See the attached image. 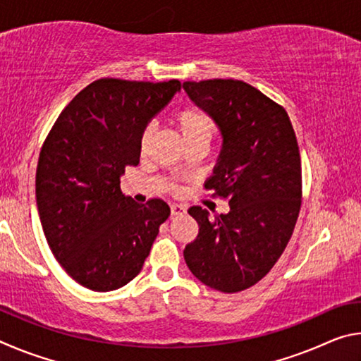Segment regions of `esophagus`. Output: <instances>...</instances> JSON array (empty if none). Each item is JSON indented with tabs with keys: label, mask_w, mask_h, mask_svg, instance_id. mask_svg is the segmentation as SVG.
<instances>
[{
	"label": "esophagus",
	"mask_w": 361,
	"mask_h": 361,
	"mask_svg": "<svg viewBox=\"0 0 361 361\" xmlns=\"http://www.w3.org/2000/svg\"><path fill=\"white\" fill-rule=\"evenodd\" d=\"M186 212V207L181 205V204H172L170 205V215L176 216V215H183V213Z\"/></svg>",
	"instance_id": "34e87169"
}]
</instances>
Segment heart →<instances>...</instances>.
Returning <instances> with one entry per match:
<instances>
[{"label":"heart","mask_w":361,"mask_h":361,"mask_svg":"<svg viewBox=\"0 0 361 361\" xmlns=\"http://www.w3.org/2000/svg\"><path fill=\"white\" fill-rule=\"evenodd\" d=\"M173 126L178 129L180 135L185 140V143H207L209 145L213 137L216 135L218 126L215 119L199 106H185L175 111L172 116ZM152 135L151 127H146L140 138V149L145 151Z\"/></svg>","instance_id":"b5f03b06"}]
</instances>
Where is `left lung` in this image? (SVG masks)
<instances>
[{"mask_svg":"<svg viewBox=\"0 0 361 361\" xmlns=\"http://www.w3.org/2000/svg\"><path fill=\"white\" fill-rule=\"evenodd\" d=\"M183 89L221 130L223 149L205 189L231 207L215 216L191 207L199 234L183 255L207 286L243 291L267 276L296 226L302 199L296 133L283 106L243 81H186Z\"/></svg>","mask_w":361,"mask_h":361,"instance_id":"1","label":"left lung"}]
</instances>
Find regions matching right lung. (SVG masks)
Segmentation results:
<instances>
[{"mask_svg":"<svg viewBox=\"0 0 361 361\" xmlns=\"http://www.w3.org/2000/svg\"><path fill=\"white\" fill-rule=\"evenodd\" d=\"M180 89L178 79H97L65 106L42 143V231L60 266L85 288L111 291L135 279L170 215L161 199L140 205L122 194L121 175L138 166L146 124Z\"/></svg>","mask_w":361,"mask_h":361,"instance_id":"obj_1","label":"right lung"}]
</instances>
